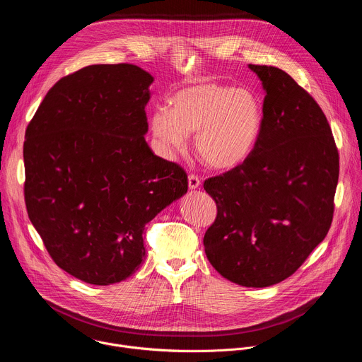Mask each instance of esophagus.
<instances>
[{"instance_id":"34e87169","label":"esophagus","mask_w":362,"mask_h":362,"mask_svg":"<svg viewBox=\"0 0 362 362\" xmlns=\"http://www.w3.org/2000/svg\"><path fill=\"white\" fill-rule=\"evenodd\" d=\"M187 183H189V189L190 190H194V189L200 187V179L196 175H189Z\"/></svg>"}]
</instances>
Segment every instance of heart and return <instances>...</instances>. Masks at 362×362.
Returning <instances> with one entry per match:
<instances>
[{
    "label": "heart",
    "instance_id": "b5f03b06",
    "mask_svg": "<svg viewBox=\"0 0 362 362\" xmlns=\"http://www.w3.org/2000/svg\"><path fill=\"white\" fill-rule=\"evenodd\" d=\"M264 110L259 98L246 88L199 81L176 91L168 107L150 119L154 137L168 148L182 150L196 134L199 159L211 169L230 170L245 163L259 140Z\"/></svg>",
    "mask_w": 362,
    "mask_h": 362
}]
</instances>
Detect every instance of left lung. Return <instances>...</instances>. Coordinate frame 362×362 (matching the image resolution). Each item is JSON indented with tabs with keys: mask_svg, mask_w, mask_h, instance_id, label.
<instances>
[{
	"mask_svg": "<svg viewBox=\"0 0 362 362\" xmlns=\"http://www.w3.org/2000/svg\"><path fill=\"white\" fill-rule=\"evenodd\" d=\"M249 69L265 90L262 132L245 163L204 180L218 216L203 245L223 278L265 288L289 278L325 239L339 158L311 95L281 69Z\"/></svg>",
	"mask_w": 362,
	"mask_h": 362,
	"instance_id": "8db88e82",
	"label": "left lung"
}]
</instances>
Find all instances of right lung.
I'll list each match as a JSON object with an SVG mask.
<instances>
[{
	"instance_id": "right-lung-1",
	"label": "right lung",
	"mask_w": 362,
	"mask_h": 362,
	"mask_svg": "<svg viewBox=\"0 0 362 362\" xmlns=\"http://www.w3.org/2000/svg\"><path fill=\"white\" fill-rule=\"evenodd\" d=\"M151 74L94 64L57 81L24 141L28 218L49 256L91 285L132 276L144 226L187 192V175L146 143Z\"/></svg>"
}]
</instances>
